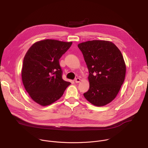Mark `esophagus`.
Wrapping results in <instances>:
<instances>
[{"label":"esophagus","mask_w":148,"mask_h":148,"mask_svg":"<svg viewBox=\"0 0 148 148\" xmlns=\"http://www.w3.org/2000/svg\"><path fill=\"white\" fill-rule=\"evenodd\" d=\"M80 81H81V79H80V78H75V82L76 83L79 82Z\"/></svg>","instance_id":"1"}]
</instances>
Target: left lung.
Masks as SVG:
<instances>
[{
	"label": "left lung",
	"instance_id": "obj_1",
	"mask_svg": "<svg viewBox=\"0 0 148 148\" xmlns=\"http://www.w3.org/2000/svg\"><path fill=\"white\" fill-rule=\"evenodd\" d=\"M78 47L89 71L90 88L84 96L95 106H104L116 97L124 81L126 66L122 54L108 41H88Z\"/></svg>",
	"mask_w": 148,
	"mask_h": 148
}]
</instances>
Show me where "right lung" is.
<instances>
[{"instance_id": "right-lung-1", "label": "right lung", "mask_w": 148, "mask_h": 148, "mask_svg": "<svg viewBox=\"0 0 148 148\" xmlns=\"http://www.w3.org/2000/svg\"><path fill=\"white\" fill-rule=\"evenodd\" d=\"M72 42L47 39L33 44L26 53L22 70L24 87L32 99L42 106L54 102L71 84L62 78L59 59Z\"/></svg>"}]
</instances>
